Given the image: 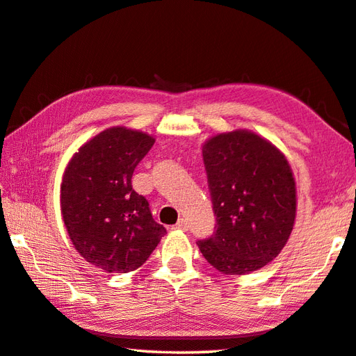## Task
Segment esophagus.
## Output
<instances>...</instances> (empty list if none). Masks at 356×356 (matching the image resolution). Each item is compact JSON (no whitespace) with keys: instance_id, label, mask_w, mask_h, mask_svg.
<instances>
[{"instance_id":"34e87169","label":"esophagus","mask_w":356,"mask_h":356,"mask_svg":"<svg viewBox=\"0 0 356 356\" xmlns=\"http://www.w3.org/2000/svg\"><path fill=\"white\" fill-rule=\"evenodd\" d=\"M174 228H176V229H184V232H186V229H188V222L185 219H180Z\"/></svg>"}]
</instances>
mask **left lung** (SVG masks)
Returning <instances> with one entry per match:
<instances>
[{"label": "left lung", "mask_w": 356, "mask_h": 356, "mask_svg": "<svg viewBox=\"0 0 356 356\" xmlns=\"http://www.w3.org/2000/svg\"><path fill=\"white\" fill-rule=\"evenodd\" d=\"M216 229L197 241L224 275L266 267L287 243L296 219V184L289 160L248 129L220 132L202 146Z\"/></svg>", "instance_id": "obj_1"}]
</instances>
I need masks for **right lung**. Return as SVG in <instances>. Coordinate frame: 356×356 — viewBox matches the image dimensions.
I'll return each mask as SVG.
<instances>
[{
    "instance_id": "add662e5",
    "label": "right lung",
    "mask_w": 356,
    "mask_h": 356,
    "mask_svg": "<svg viewBox=\"0 0 356 356\" xmlns=\"http://www.w3.org/2000/svg\"><path fill=\"white\" fill-rule=\"evenodd\" d=\"M156 138L113 127L83 143L63 172L60 202L69 239L85 261L106 273L143 266L166 229L131 177Z\"/></svg>"
}]
</instances>
